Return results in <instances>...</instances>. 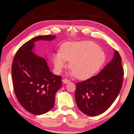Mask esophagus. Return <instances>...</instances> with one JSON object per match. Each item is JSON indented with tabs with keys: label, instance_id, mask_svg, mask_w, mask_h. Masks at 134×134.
<instances>
[{
	"label": "esophagus",
	"instance_id": "1",
	"mask_svg": "<svg viewBox=\"0 0 134 134\" xmlns=\"http://www.w3.org/2000/svg\"><path fill=\"white\" fill-rule=\"evenodd\" d=\"M62 82H63V83L66 84V83H69V82H70V80H68V79H63V80H62Z\"/></svg>",
	"mask_w": 134,
	"mask_h": 134
}]
</instances>
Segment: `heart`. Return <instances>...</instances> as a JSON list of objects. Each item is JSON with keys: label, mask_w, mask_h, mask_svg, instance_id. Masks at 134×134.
<instances>
[{"label": "heart", "mask_w": 134, "mask_h": 134, "mask_svg": "<svg viewBox=\"0 0 134 134\" xmlns=\"http://www.w3.org/2000/svg\"><path fill=\"white\" fill-rule=\"evenodd\" d=\"M55 68L61 72L69 62L71 76L79 79L90 77L101 68L106 60V55L98 44L92 41L68 42L62 45L59 53L52 57Z\"/></svg>", "instance_id": "b5f03b06"}]
</instances>
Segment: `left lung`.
Wrapping results in <instances>:
<instances>
[{
  "instance_id": "left-lung-1",
  "label": "left lung",
  "mask_w": 134,
  "mask_h": 134,
  "mask_svg": "<svg viewBox=\"0 0 134 134\" xmlns=\"http://www.w3.org/2000/svg\"><path fill=\"white\" fill-rule=\"evenodd\" d=\"M123 75L121 58L115 50L112 60L98 74L77 83L75 99L80 110L92 116L107 110L120 92Z\"/></svg>"
}]
</instances>
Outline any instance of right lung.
Instances as JSON below:
<instances>
[{"label":"right lung","instance_id":"obj_1","mask_svg":"<svg viewBox=\"0 0 134 134\" xmlns=\"http://www.w3.org/2000/svg\"><path fill=\"white\" fill-rule=\"evenodd\" d=\"M55 35L38 36L24 44L13 61L12 75L14 93L20 104L29 112L40 115L50 111L62 87V77L53 74L44 58L33 52L35 42L52 41Z\"/></svg>","mask_w":134,"mask_h":134}]
</instances>
